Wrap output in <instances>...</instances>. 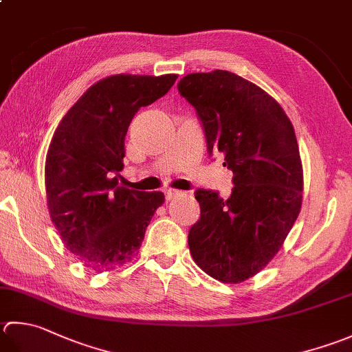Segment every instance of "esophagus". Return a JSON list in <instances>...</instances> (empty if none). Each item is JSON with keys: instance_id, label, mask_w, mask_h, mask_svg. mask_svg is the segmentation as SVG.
Returning a JSON list of instances; mask_svg holds the SVG:
<instances>
[{"instance_id": "obj_1", "label": "esophagus", "mask_w": 352, "mask_h": 352, "mask_svg": "<svg viewBox=\"0 0 352 352\" xmlns=\"http://www.w3.org/2000/svg\"><path fill=\"white\" fill-rule=\"evenodd\" d=\"M183 194H184V192L177 190V189H166V190H164V197H166V199L177 198V197H180V195H183Z\"/></svg>"}]
</instances>
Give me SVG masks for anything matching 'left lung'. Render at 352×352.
Segmentation results:
<instances>
[{"label": "left lung", "instance_id": "obj_1", "mask_svg": "<svg viewBox=\"0 0 352 352\" xmlns=\"http://www.w3.org/2000/svg\"><path fill=\"white\" fill-rule=\"evenodd\" d=\"M178 91L203 123L208 151L224 154L232 195L198 189L201 209L188 243L195 264L224 284H239L276 256L299 217L304 194L294 128L278 100L241 76L190 73Z\"/></svg>", "mask_w": 352, "mask_h": 352}]
</instances>
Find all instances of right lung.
I'll use <instances>...</instances> for the list:
<instances>
[{
	"mask_svg": "<svg viewBox=\"0 0 352 352\" xmlns=\"http://www.w3.org/2000/svg\"><path fill=\"white\" fill-rule=\"evenodd\" d=\"M177 74H114L96 82L62 117L45 158L50 218L67 250L94 272L129 263L162 192L117 186L135 113L163 98Z\"/></svg>",
	"mask_w": 352,
	"mask_h": 352,
	"instance_id": "1",
	"label": "right lung"
}]
</instances>
